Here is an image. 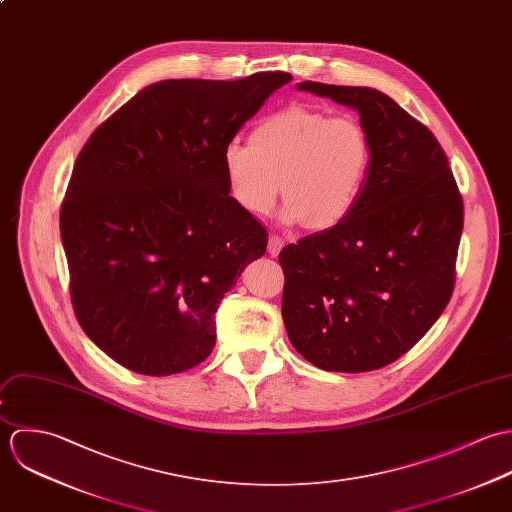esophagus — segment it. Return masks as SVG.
I'll use <instances>...</instances> for the list:
<instances>
[{
  "label": "esophagus",
  "mask_w": 512,
  "mask_h": 512,
  "mask_svg": "<svg viewBox=\"0 0 512 512\" xmlns=\"http://www.w3.org/2000/svg\"><path fill=\"white\" fill-rule=\"evenodd\" d=\"M283 245H285V241H283L281 237L271 235V237H269V245H267V249H269V253H271L273 257H277V255H279V251L283 249Z\"/></svg>",
  "instance_id": "obj_1"
}]
</instances>
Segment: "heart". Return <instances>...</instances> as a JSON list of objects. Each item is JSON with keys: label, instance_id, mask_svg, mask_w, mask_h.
I'll return each instance as SVG.
<instances>
[{"label": "heart", "instance_id": "obj_1", "mask_svg": "<svg viewBox=\"0 0 512 512\" xmlns=\"http://www.w3.org/2000/svg\"><path fill=\"white\" fill-rule=\"evenodd\" d=\"M221 158L227 192L239 209L265 217L283 192L285 223L326 231L358 202L372 146L352 116L291 104L259 120L249 146L229 142Z\"/></svg>", "mask_w": 512, "mask_h": 512}]
</instances>
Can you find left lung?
<instances>
[{"mask_svg":"<svg viewBox=\"0 0 512 512\" xmlns=\"http://www.w3.org/2000/svg\"><path fill=\"white\" fill-rule=\"evenodd\" d=\"M297 89L358 110L372 160L348 217L279 253L287 334L320 370H378L447 307L463 200L441 144L388 95L314 81Z\"/></svg>","mask_w":512,"mask_h":512,"instance_id":"obj_1","label":"left lung"}]
</instances>
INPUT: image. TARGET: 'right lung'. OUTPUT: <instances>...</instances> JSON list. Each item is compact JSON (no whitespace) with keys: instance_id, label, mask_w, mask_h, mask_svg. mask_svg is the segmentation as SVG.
Listing matches in <instances>:
<instances>
[{"instance_id":"1","label":"right lung","mask_w":512,"mask_h":512,"mask_svg":"<svg viewBox=\"0 0 512 512\" xmlns=\"http://www.w3.org/2000/svg\"><path fill=\"white\" fill-rule=\"evenodd\" d=\"M293 77L176 79L142 89L91 134L61 205L71 301L87 336L144 376L215 346V310L267 249L231 200L223 148Z\"/></svg>"}]
</instances>
